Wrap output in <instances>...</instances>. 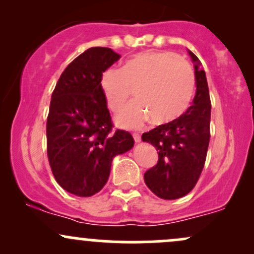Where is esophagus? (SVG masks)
Instances as JSON below:
<instances>
[{"label": "esophagus", "instance_id": "obj_1", "mask_svg": "<svg viewBox=\"0 0 254 254\" xmlns=\"http://www.w3.org/2000/svg\"><path fill=\"white\" fill-rule=\"evenodd\" d=\"M133 138H134V141H135V143H139V141L141 140L140 134H138V133H133Z\"/></svg>", "mask_w": 254, "mask_h": 254}]
</instances>
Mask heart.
<instances>
[{
    "label": "heart",
    "instance_id": "obj_1",
    "mask_svg": "<svg viewBox=\"0 0 254 254\" xmlns=\"http://www.w3.org/2000/svg\"><path fill=\"white\" fill-rule=\"evenodd\" d=\"M100 87L109 108L119 111L135 89L137 102L116 117L119 126L140 127L151 116L156 125L170 124L188 109L195 89L190 64L171 52L145 51L124 65L122 70H105Z\"/></svg>",
    "mask_w": 254,
    "mask_h": 254
}]
</instances>
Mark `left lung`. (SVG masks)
I'll list each match as a JSON object with an SVG mask.
<instances>
[{"instance_id":"left-lung-1","label":"left lung","mask_w":254,"mask_h":254,"mask_svg":"<svg viewBox=\"0 0 254 254\" xmlns=\"http://www.w3.org/2000/svg\"><path fill=\"white\" fill-rule=\"evenodd\" d=\"M195 65L196 94L192 105L170 124L143 133L141 140L157 150L156 166L144 174L148 188L163 200L183 197L193 189L202 172L209 144L211 99L201 63L188 51Z\"/></svg>"}]
</instances>
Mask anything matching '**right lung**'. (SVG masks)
Here are the masks:
<instances>
[{
    "label": "right lung",
    "mask_w": 254,
    "mask_h": 254,
    "mask_svg": "<svg viewBox=\"0 0 254 254\" xmlns=\"http://www.w3.org/2000/svg\"><path fill=\"white\" fill-rule=\"evenodd\" d=\"M120 58L106 47L84 51L63 71L52 94L48 160L58 184L81 197L100 191L110 176L114 157L134 145L126 130H113L100 87L103 72Z\"/></svg>",
    "instance_id": "1"
}]
</instances>
